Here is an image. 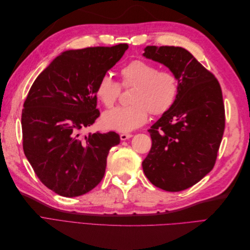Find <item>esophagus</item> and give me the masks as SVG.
<instances>
[{
	"label": "esophagus",
	"instance_id": "esophagus-1",
	"mask_svg": "<svg viewBox=\"0 0 250 250\" xmlns=\"http://www.w3.org/2000/svg\"><path fill=\"white\" fill-rule=\"evenodd\" d=\"M130 138H132V134H130V133H121L120 134L121 141H126V140L130 139Z\"/></svg>",
	"mask_w": 250,
	"mask_h": 250
}]
</instances>
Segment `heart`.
<instances>
[{"mask_svg": "<svg viewBox=\"0 0 250 250\" xmlns=\"http://www.w3.org/2000/svg\"><path fill=\"white\" fill-rule=\"evenodd\" d=\"M121 84L134 86L129 106L116 107L104 112L102 124L106 129L130 132L145 124L149 113L163 115L176 100L178 80L170 72L143 60H133L121 69ZM119 83L103 75L97 83L95 95L105 107H111L120 95Z\"/></svg>", "mask_w": 250, "mask_h": 250, "instance_id": "1", "label": "heart"}]
</instances>
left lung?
<instances>
[{
	"instance_id": "left-lung-1",
	"label": "left lung",
	"mask_w": 250,
	"mask_h": 250,
	"mask_svg": "<svg viewBox=\"0 0 250 250\" xmlns=\"http://www.w3.org/2000/svg\"><path fill=\"white\" fill-rule=\"evenodd\" d=\"M143 56L167 66L178 80L175 102L148 130L152 147L143 171L157 188L184 191L214 168L225 126L221 87L181 47L147 46Z\"/></svg>"
}]
</instances>
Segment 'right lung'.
Segmentation results:
<instances>
[{
    "instance_id": "1",
    "label": "right lung",
    "mask_w": 250,
    "mask_h": 250,
    "mask_svg": "<svg viewBox=\"0 0 250 250\" xmlns=\"http://www.w3.org/2000/svg\"><path fill=\"white\" fill-rule=\"evenodd\" d=\"M128 49L127 43L62 52L30 88L21 112L22 148L42 183L63 197H77L98 186L119 134L81 130L95 123V90Z\"/></svg>"
}]
</instances>
